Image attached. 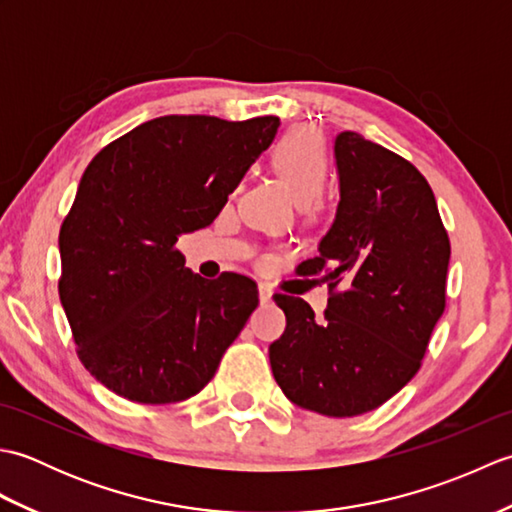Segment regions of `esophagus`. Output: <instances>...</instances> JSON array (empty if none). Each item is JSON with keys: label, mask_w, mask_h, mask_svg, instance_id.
Returning a JSON list of instances; mask_svg holds the SVG:
<instances>
[{"label": "esophagus", "mask_w": 512, "mask_h": 512, "mask_svg": "<svg viewBox=\"0 0 512 512\" xmlns=\"http://www.w3.org/2000/svg\"><path fill=\"white\" fill-rule=\"evenodd\" d=\"M259 299H262V303H268L270 299H273V286L266 284V281L259 284Z\"/></svg>", "instance_id": "esophagus-1"}]
</instances>
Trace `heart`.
Returning a JSON list of instances; mask_svg holds the SVG:
<instances>
[{
  "label": "heart",
  "instance_id": "b5f03b06",
  "mask_svg": "<svg viewBox=\"0 0 512 512\" xmlns=\"http://www.w3.org/2000/svg\"><path fill=\"white\" fill-rule=\"evenodd\" d=\"M273 165L299 206L317 204L330 176L328 149L317 129L295 127L279 138L273 151Z\"/></svg>",
  "mask_w": 512,
  "mask_h": 512
}]
</instances>
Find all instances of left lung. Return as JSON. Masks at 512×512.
<instances>
[{
  "label": "left lung",
  "mask_w": 512,
  "mask_h": 512,
  "mask_svg": "<svg viewBox=\"0 0 512 512\" xmlns=\"http://www.w3.org/2000/svg\"><path fill=\"white\" fill-rule=\"evenodd\" d=\"M341 202L319 255L297 266L323 275V321L299 297H273L286 330L270 367L295 405L332 418L383 405L416 376L447 308L449 233L427 178L409 160L343 132L334 143Z\"/></svg>",
  "instance_id": "obj_1"
}]
</instances>
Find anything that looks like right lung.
I'll return each instance as SVG.
<instances>
[{
	"label": "right lung",
	"mask_w": 512,
	"mask_h": 512,
	"mask_svg": "<svg viewBox=\"0 0 512 512\" xmlns=\"http://www.w3.org/2000/svg\"><path fill=\"white\" fill-rule=\"evenodd\" d=\"M277 127V116H160L83 171L59 231V297L81 363L114 394L195 396L257 308L253 279L193 275L176 244L215 220Z\"/></svg>",
	"instance_id": "add662e5"
}]
</instances>
